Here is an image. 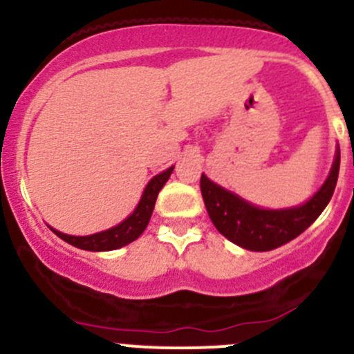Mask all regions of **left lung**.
Returning <instances> with one entry per match:
<instances>
[{
	"label": "left lung",
	"mask_w": 354,
	"mask_h": 354,
	"mask_svg": "<svg viewBox=\"0 0 354 354\" xmlns=\"http://www.w3.org/2000/svg\"><path fill=\"white\" fill-rule=\"evenodd\" d=\"M339 165L341 151L337 148L330 174L324 185L304 205L286 209L258 208L212 182L205 174L199 185L206 212L222 236L244 250L270 251L295 239L320 216L334 194Z\"/></svg>",
	"instance_id": "left-lung-1"
}]
</instances>
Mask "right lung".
Returning <instances> with one entry per match:
<instances>
[{
  "label": "right lung",
  "mask_w": 354,
  "mask_h": 354,
  "mask_svg": "<svg viewBox=\"0 0 354 354\" xmlns=\"http://www.w3.org/2000/svg\"><path fill=\"white\" fill-rule=\"evenodd\" d=\"M174 172V167L167 169L165 172L158 174L148 182L146 185L145 192L141 196V201L139 205L136 206L134 212L120 222L118 225L111 227V229L103 230V232L97 234H91V236H68V234H63L59 230L53 229L55 234L63 239L65 243L72 244V246L79 248V250H86V251H111V250H118L122 246H127L131 244L132 241L138 239L145 229L148 227L149 218H151L153 208H155L156 198H158V192L162 191V187L165 185V182L169 180L170 174Z\"/></svg>",
  "instance_id": "add662e5"
}]
</instances>
